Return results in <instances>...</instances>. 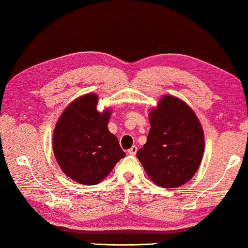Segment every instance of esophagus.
I'll return each mask as SVG.
<instances>
[{"instance_id": "obj_1", "label": "esophagus", "mask_w": 248, "mask_h": 248, "mask_svg": "<svg viewBox=\"0 0 248 248\" xmlns=\"http://www.w3.org/2000/svg\"><path fill=\"white\" fill-rule=\"evenodd\" d=\"M128 152H129V154H131V155H135L136 152H137V147H136V146H133L131 149H129Z\"/></svg>"}]
</instances>
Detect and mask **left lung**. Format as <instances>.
Segmentation results:
<instances>
[{
    "instance_id": "1",
    "label": "left lung",
    "mask_w": 248,
    "mask_h": 248,
    "mask_svg": "<svg viewBox=\"0 0 248 248\" xmlns=\"http://www.w3.org/2000/svg\"><path fill=\"white\" fill-rule=\"evenodd\" d=\"M149 119L147 142L136 156L156 185L180 187L190 181L202 162V126L191 108L172 96H164Z\"/></svg>"
}]
</instances>
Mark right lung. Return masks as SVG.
Wrapping results in <instances>:
<instances>
[{
  "label": "right lung",
  "instance_id": "1",
  "mask_svg": "<svg viewBox=\"0 0 248 248\" xmlns=\"http://www.w3.org/2000/svg\"><path fill=\"white\" fill-rule=\"evenodd\" d=\"M97 100V95L88 94L73 101L54 131L53 148L60 168L83 185L100 183L125 156L108 129L111 111L98 112Z\"/></svg>",
  "mask_w": 248,
  "mask_h": 248
}]
</instances>
